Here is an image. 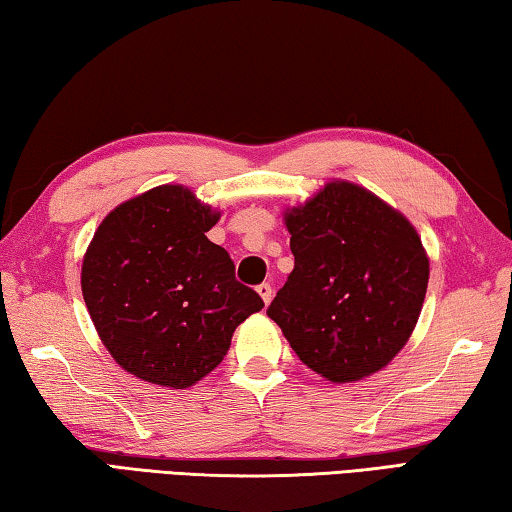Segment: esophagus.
<instances>
[{"instance_id": "obj_1", "label": "esophagus", "mask_w": 512, "mask_h": 512, "mask_svg": "<svg viewBox=\"0 0 512 512\" xmlns=\"http://www.w3.org/2000/svg\"><path fill=\"white\" fill-rule=\"evenodd\" d=\"M257 293H259V296H262L264 305H268V302L273 300V284H271V282H264V284H259V287H257Z\"/></svg>"}]
</instances>
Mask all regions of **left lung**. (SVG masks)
I'll use <instances>...</instances> for the list:
<instances>
[{
  "label": "left lung",
  "instance_id": "1",
  "mask_svg": "<svg viewBox=\"0 0 512 512\" xmlns=\"http://www.w3.org/2000/svg\"><path fill=\"white\" fill-rule=\"evenodd\" d=\"M284 221L296 266L266 314L298 359L334 384L388 366L418 323L429 282L413 225L345 180L291 207Z\"/></svg>",
  "mask_w": 512,
  "mask_h": 512
}]
</instances>
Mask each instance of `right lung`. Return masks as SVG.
<instances>
[{"label":"right lung","mask_w":512,"mask_h":512,"mask_svg":"<svg viewBox=\"0 0 512 512\" xmlns=\"http://www.w3.org/2000/svg\"><path fill=\"white\" fill-rule=\"evenodd\" d=\"M219 212L183 185L115 207L83 257L81 289L103 345L151 384L187 388L223 361L237 325L264 307L205 232Z\"/></svg>","instance_id":"1"}]
</instances>
